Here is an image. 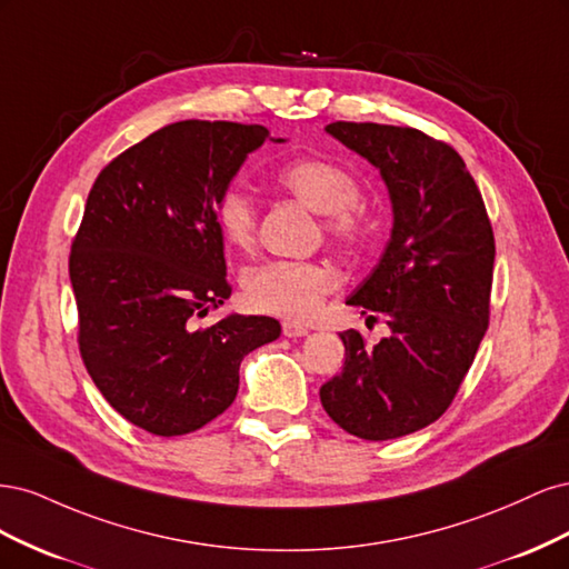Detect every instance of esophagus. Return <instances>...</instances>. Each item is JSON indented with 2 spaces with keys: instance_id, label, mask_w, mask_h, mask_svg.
Wrapping results in <instances>:
<instances>
[{
  "instance_id": "1",
  "label": "esophagus",
  "mask_w": 569,
  "mask_h": 569,
  "mask_svg": "<svg viewBox=\"0 0 569 569\" xmlns=\"http://www.w3.org/2000/svg\"><path fill=\"white\" fill-rule=\"evenodd\" d=\"M282 335L284 337H289V339H297V337H306L308 335V330L303 325H297V322H289V320H284L282 322Z\"/></svg>"
}]
</instances>
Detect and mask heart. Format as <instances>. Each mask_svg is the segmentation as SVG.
<instances>
[{
  "label": "heart",
  "instance_id": "obj_1",
  "mask_svg": "<svg viewBox=\"0 0 569 569\" xmlns=\"http://www.w3.org/2000/svg\"><path fill=\"white\" fill-rule=\"evenodd\" d=\"M278 184L308 209L325 216V232L341 244H353L366 232L368 209L358 194V180L349 166L330 157H303L284 163ZM216 220L222 237L237 249H249L256 239L258 211L242 187H230L218 199ZM337 284V274L325 263L278 261L244 274V297L261 313L287 320L313 318L325 297Z\"/></svg>",
  "mask_w": 569,
  "mask_h": 569
}]
</instances>
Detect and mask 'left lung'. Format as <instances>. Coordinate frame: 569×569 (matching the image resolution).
I'll use <instances>...</instances> for the list:
<instances>
[{
    "mask_svg": "<svg viewBox=\"0 0 569 569\" xmlns=\"http://www.w3.org/2000/svg\"><path fill=\"white\" fill-rule=\"evenodd\" d=\"M368 159L387 182L393 228L380 263L349 306L382 313L389 337L366 343L341 332L343 368L320 387L322 408L368 441L418 432L441 418L489 327L493 230L460 153L416 128L347 123L325 128Z\"/></svg>",
    "mask_w": 569,
    "mask_h": 569,
    "instance_id": "obj_1",
    "label": "left lung"
}]
</instances>
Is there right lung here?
<instances>
[{
  "label": "right lung",
  "mask_w": 569,
  "mask_h": 569,
  "mask_svg": "<svg viewBox=\"0 0 569 569\" xmlns=\"http://www.w3.org/2000/svg\"><path fill=\"white\" fill-rule=\"evenodd\" d=\"M268 134L180 120L118 153L90 189L68 258L78 347L104 399L149 435H189L226 412L242 358L282 332L237 313L194 330L232 295L218 199Z\"/></svg>",
  "instance_id": "obj_1"
}]
</instances>
